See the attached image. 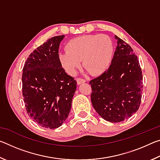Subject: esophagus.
<instances>
[{
  "label": "esophagus",
  "mask_w": 160,
  "mask_h": 160,
  "mask_svg": "<svg viewBox=\"0 0 160 160\" xmlns=\"http://www.w3.org/2000/svg\"><path fill=\"white\" fill-rule=\"evenodd\" d=\"M77 83H78V85H80L81 83H83V82H85V80H84V79H82V78H77Z\"/></svg>",
  "instance_id": "34e87169"
}]
</instances>
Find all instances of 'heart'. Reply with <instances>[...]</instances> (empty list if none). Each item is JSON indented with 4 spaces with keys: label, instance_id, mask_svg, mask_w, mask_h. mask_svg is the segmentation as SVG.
<instances>
[{
    "label": "heart",
    "instance_id": "b5f03b06",
    "mask_svg": "<svg viewBox=\"0 0 160 160\" xmlns=\"http://www.w3.org/2000/svg\"><path fill=\"white\" fill-rule=\"evenodd\" d=\"M113 45L107 35H85L72 39L66 45V51L59 53L58 59L64 70L74 75L83 66L92 75L102 74L112 61Z\"/></svg>",
    "mask_w": 160,
    "mask_h": 160
}]
</instances>
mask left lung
I'll list each match as a JSON object with an SVG mask.
<instances>
[{"mask_svg": "<svg viewBox=\"0 0 160 160\" xmlns=\"http://www.w3.org/2000/svg\"><path fill=\"white\" fill-rule=\"evenodd\" d=\"M117 46L109 68L90 84L94 109L104 120L121 122L139 109L142 75L139 61L130 46L115 35Z\"/></svg>", "mask_w": 160, "mask_h": 160, "instance_id": "1", "label": "left lung"}]
</instances>
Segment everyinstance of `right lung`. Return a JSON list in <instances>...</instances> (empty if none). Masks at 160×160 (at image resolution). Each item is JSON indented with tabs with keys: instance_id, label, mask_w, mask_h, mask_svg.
<instances>
[{
	"instance_id": "right-lung-1",
	"label": "right lung",
	"mask_w": 160,
	"mask_h": 160,
	"mask_svg": "<svg viewBox=\"0 0 160 160\" xmlns=\"http://www.w3.org/2000/svg\"><path fill=\"white\" fill-rule=\"evenodd\" d=\"M64 37H51L35 49L22 70L27 112L35 123L46 128H57L65 122L77 88L76 80L65 72L58 59L59 45Z\"/></svg>"
}]
</instances>
